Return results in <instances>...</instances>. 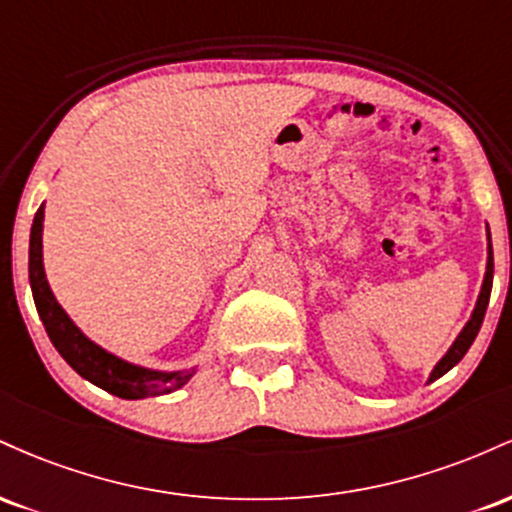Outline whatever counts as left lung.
I'll return each mask as SVG.
<instances>
[{
  "instance_id": "1",
  "label": "left lung",
  "mask_w": 512,
  "mask_h": 512,
  "mask_svg": "<svg viewBox=\"0 0 512 512\" xmlns=\"http://www.w3.org/2000/svg\"><path fill=\"white\" fill-rule=\"evenodd\" d=\"M491 284H493V252H491V245H489V262H486V276H484V286H481V293H479V301H477V308H474L472 313V320L467 322V327L460 332V337H457V342L450 346V351L440 358V363L436 368H433L431 373V380L440 378V375H445L452 366H457V363L462 361V356L467 354L469 346H472L474 339H477V334L481 330V322H484V315H486V305H489V296H491Z\"/></svg>"
}]
</instances>
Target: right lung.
I'll use <instances>...</instances> for the list:
<instances>
[{
  "instance_id": "1",
  "label": "right lung",
  "mask_w": 512,
  "mask_h": 512,
  "mask_svg": "<svg viewBox=\"0 0 512 512\" xmlns=\"http://www.w3.org/2000/svg\"><path fill=\"white\" fill-rule=\"evenodd\" d=\"M28 276H31L33 301L43 320L50 342L60 351L64 361L72 366L88 383L103 387L110 395L122 399H142L168 395L180 390L192 378V370H178V373H161V370H146L103 351L91 339L79 332V327L69 320L60 303L52 296L48 279L43 272V207L35 211L31 226V248H28Z\"/></svg>"
}]
</instances>
